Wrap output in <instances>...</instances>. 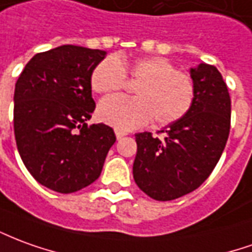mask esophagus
<instances>
[{
  "label": "esophagus",
  "instance_id": "1",
  "mask_svg": "<svg viewBox=\"0 0 252 252\" xmlns=\"http://www.w3.org/2000/svg\"><path fill=\"white\" fill-rule=\"evenodd\" d=\"M126 135V131H123V129H119V128H116V136H117V139L124 138Z\"/></svg>",
  "mask_w": 252,
  "mask_h": 252
}]
</instances>
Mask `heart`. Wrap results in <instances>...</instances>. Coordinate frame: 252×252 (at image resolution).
<instances>
[{
  "instance_id": "heart-1",
  "label": "heart",
  "mask_w": 252,
  "mask_h": 252,
  "mask_svg": "<svg viewBox=\"0 0 252 252\" xmlns=\"http://www.w3.org/2000/svg\"><path fill=\"white\" fill-rule=\"evenodd\" d=\"M129 75L135 98L109 96L98 106L103 123L121 129L138 128L154 119L158 126L181 120L195 101V82L184 71L176 69L170 60L161 56L140 57L131 63L109 56L94 68L91 87L99 94L117 93L126 86Z\"/></svg>"
}]
</instances>
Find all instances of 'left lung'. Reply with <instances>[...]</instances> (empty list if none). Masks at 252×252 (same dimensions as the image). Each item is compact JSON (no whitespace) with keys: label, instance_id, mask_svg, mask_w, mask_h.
I'll return each instance as SVG.
<instances>
[{"label":"left lung","instance_id":"1","mask_svg":"<svg viewBox=\"0 0 252 252\" xmlns=\"http://www.w3.org/2000/svg\"><path fill=\"white\" fill-rule=\"evenodd\" d=\"M195 101L191 110L163 133H135L138 153L133 179L156 200H173L192 192L212 175L221 158L230 129V96L216 66L191 69Z\"/></svg>","mask_w":252,"mask_h":252}]
</instances>
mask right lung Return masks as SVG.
<instances>
[{"mask_svg":"<svg viewBox=\"0 0 252 252\" xmlns=\"http://www.w3.org/2000/svg\"><path fill=\"white\" fill-rule=\"evenodd\" d=\"M106 53L64 45L35 54L16 82L17 150L35 180L60 193L99 177L116 142L112 126L91 124V73Z\"/></svg>","mask_w":252,"mask_h":252,"instance_id":"1","label":"right lung"}]
</instances>
